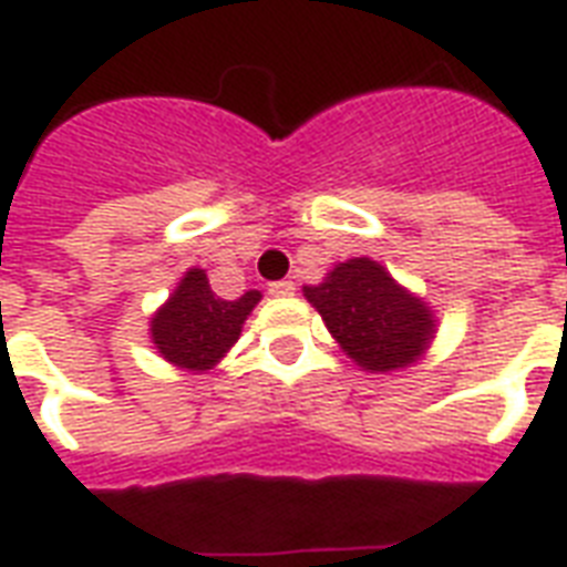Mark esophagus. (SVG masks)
Here are the masks:
<instances>
[{
	"label": "esophagus",
	"instance_id": "obj_1",
	"mask_svg": "<svg viewBox=\"0 0 567 567\" xmlns=\"http://www.w3.org/2000/svg\"><path fill=\"white\" fill-rule=\"evenodd\" d=\"M267 291L274 293V297H293V291H297V285L288 282V279H279V282L267 285Z\"/></svg>",
	"mask_w": 567,
	"mask_h": 567
}]
</instances>
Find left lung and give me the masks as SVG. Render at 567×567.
<instances>
[{
    "label": "left lung",
    "instance_id": "1",
    "mask_svg": "<svg viewBox=\"0 0 567 567\" xmlns=\"http://www.w3.org/2000/svg\"><path fill=\"white\" fill-rule=\"evenodd\" d=\"M341 350L368 373L412 368L435 338L430 306L373 258H350L302 288Z\"/></svg>",
    "mask_w": 567,
    "mask_h": 567
}]
</instances>
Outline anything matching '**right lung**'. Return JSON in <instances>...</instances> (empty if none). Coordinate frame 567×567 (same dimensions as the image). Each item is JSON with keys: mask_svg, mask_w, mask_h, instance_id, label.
Returning a JSON list of instances; mask_svg holds the SVG:
<instances>
[{"mask_svg": "<svg viewBox=\"0 0 567 567\" xmlns=\"http://www.w3.org/2000/svg\"><path fill=\"white\" fill-rule=\"evenodd\" d=\"M258 300V291L240 293L238 300H223L212 291L205 270L190 267L171 300L150 320L155 350L185 371H212L238 341L240 327Z\"/></svg>", "mask_w": 567, "mask_h": 567, "instance_id": "1", "label": "right lung"}]
</instances>
